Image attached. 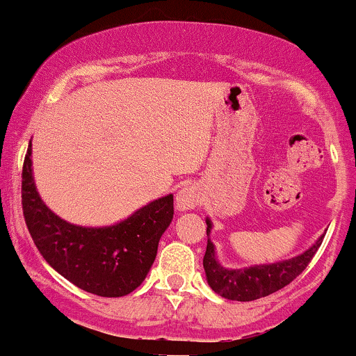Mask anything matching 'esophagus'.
Listing matches in <instances>:
<instances>
[{
  "label": "esophagus",
  "instance_id": "34e87169",
  "mask_svg": "<svg viewBox=\"0 0 356 356\" xmlns=\"http://www.w3.org/2000/svg\"><path fill=\"white\" fill-rule=\"evenodd\" d=\"M177 210L188 211L197 209L200 203V190L195 185H186L177 193Z\"/></svg>",
  "mask_w": 356,
  "mask_h": 356
}]
</instances>
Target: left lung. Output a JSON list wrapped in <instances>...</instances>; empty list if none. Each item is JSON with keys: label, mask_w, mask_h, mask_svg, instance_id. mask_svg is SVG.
Here are the masks:
<instances>
[{"label": "left lung", "mask_w": 356, "mask_h": 356, "mask_svg": "<svg viewBox=\"0 0 356 356\" xmlns=\"http://www.w3.org/2000/svg\"><path fill=\"white\" fill-rule=\"evenodd\" d=\"M205 222L207 235H209L205 257H203L207 282L215 293L220 294L222 298L230 299V301H254V299L269 296L293 282L309 264L325 237L323 234L309 249L296 257L286 259V261L274 262V264L250 266L243 267V269H227L218 262L215 245L210 238L213 223L209 217Z\"/></svg>", "instance_id": "left-lung-1"}]
</instances>
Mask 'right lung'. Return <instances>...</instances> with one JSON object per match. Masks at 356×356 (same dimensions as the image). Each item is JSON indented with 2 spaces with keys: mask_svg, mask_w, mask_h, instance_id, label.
Segmentation results:
<instances>
[{
  "mask_svg": "<svg viewBox=\"0 0 356 356\" xmlns=\"http://www.w3.org/2000/svg\"><path fill=\"white\" fill-rule=\"evenodd\" d=\"M23 215L31 238L49 264L81 289L121 298L145 281L161 235L173 220V195L153 200L124 220L82 227L55 215L38 195L31 168V141L22 175Z\"/></svg>",
  "mask_w": 356,
  "mask_h": 356,
  "instance_id": "right-lung-1",
  "label": "right lung"
}]
</instances>
